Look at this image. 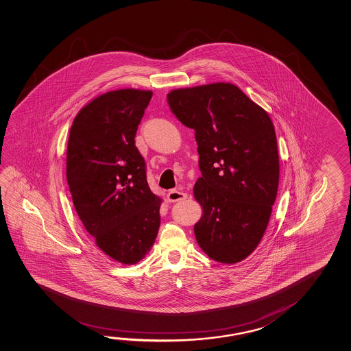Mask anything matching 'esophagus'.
Returning a JSON list of instances; mask_svg holds the SVG:
<instances>
[{"mask_svg": "<svg viewBox=\"0 0 351 351\" xmlns=\"http://www.w3.org/2000/svg\"><path fill=\"white\" fill-rule=\"evenodd\" d=\"M186 198H187V195L181 191L173 190L167 193V201L173 202H173L184 201Z\"/></svg>", "mask_w": 351, "mask_h": 351, "instance_id": "34e87169", "label": "esophagus"}]
</instances>
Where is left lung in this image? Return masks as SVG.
I'll return each mask as SVG.
<instances>
[{"instance_id":"1","label":"left lung","mask_w":351,"mask_h":351,"mask_svg":"<svg viewBox=\"0 0 351 351\" xmlns=\"http://www.w3.org/2000/svg\"><path fill=\"white\" fill-rule=\"evenodd\" d=\"M167 101L195 130L202 178L193 187L202 217L195 224L202 251L225 265L257 248L279 186V154L269 115L231 83L173 89Z\"/></svg>"}]
</instances>
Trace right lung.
<instances>
[{"mask_svg": "<svg viewBox=\"0 0 351 351\" xmlns=\"http://www.w3.org/2000/svg\"><path fill=\"white\" fill-rule=\"evenodd\" d=\"M152 95L133 88L103 93L69 130L66 176L75 212L95 245L122 265L142 261L160 226L162 199L150 191L134 145Z\"/></svg>", "mask_w": 351, "mask_h": 351, "instance_id": "add662e5", "label": "right lung"}]
</instances>
